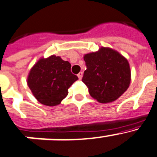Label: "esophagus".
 <instances>
[{"label": "esophagus", "mask_w": 157, "mask_h": 157, "mask_svg": "<svg viewBox=\"0 0 157 157\" xmlns=\"http://www.w3.org/2000/svg\"><path fill=\"white\" fill-rule=\"evenodd\" d=\"M77 77H78V78L80 79V80H81L82 77H83V73H82V72H80V73L77 74Z\"/></svg>", "instance_id": "1"}]
</instances>
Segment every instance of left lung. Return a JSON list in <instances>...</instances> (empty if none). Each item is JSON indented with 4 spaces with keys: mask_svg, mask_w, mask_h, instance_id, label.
Instances as JSON below:
<instances>
[{
    "mask_svg": "<svg viewBox=\"0 0 157 157\" xmlns=\"http://www.w3.org/2000/svg\"><path fill=\"white\" fill-rule=\"evenodd\" d=\"M87 70L82 81L89 94L100 103H109L120 98L128 88L131 70L127 59L109 48L84 55Z\"/></svg>",
    "mask_w": 157,
    "mask_h": 157,
    "instance_id": "left-lung-1",
    "label": "left lung"
}]
</instances>
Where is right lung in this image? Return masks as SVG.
Masks as SVG:
<instances>
[{
  "instance_id": "right-lung-1",
  "label": "right lung",
  "mask_w": 157,
  "mask_h": 157,
  "mask_svg": "<svg viewBox=\"0 0 157 157\" xmlns=\"http://www.w3.org/2000/svg\"><path fill=\"white\" fill-rule=\"evenodd\" d=\"M77 80L71 73V64L53 55L35 63L28 75L27 84L39 102L56 106L67 96L69 87Z\"/></svg>"
}]
</instances>
